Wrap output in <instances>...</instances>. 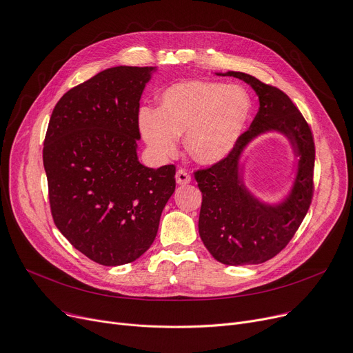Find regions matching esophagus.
Here are the masks:
<instances>
[{
  "mask_svg": "<svg viewBox=\"0 0 353 353\" xmlns=\"http://www.w3.org/2000/svg\"><path fill=\"white\" fill-rule=\"evenodd\" d=\"M176 183L178 185H183V183H190L191 182V175L186 172L185 170H178L176 175H175Z\"/></svg>",
  "mask_w": 353,
  "mask_h": 353,
  "instance_id": "1",
  "label": "esophagus"
}]
</instances>
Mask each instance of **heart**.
<instances>
[{
  "mask_svg": "<svg viewBox=\"0 0 353 353\" xmlns=\"http://www.w3.org/2000/svg\"><path fill=\"white\" fill-rule=\"evenodd\" d=\"M251 97L243 88L215 81H183L165 90L158 111L143 108L139 128L159 158L176 154L178 137L201 163L230 155L251 117Z\"/></svg>",
  "mask_w": 353,
  "mask_h": 353,
  "instance_id": "heart-1",
  "label": "heart"
}]
</instances>
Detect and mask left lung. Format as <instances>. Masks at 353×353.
<instances>
[{
  "mask_svg": "<svg viewBox=\"0 0 353 353\" xmlns=\"http://www.w3.org/2000/svg\"><path fill=\"white\" fill-rule=\"evenodd\" d=\"M250 84L259 111L230 155L194 172L202 192L199 236L211 255L225 265H256L278 255L302 223L314 196L315 142L306 119L283 91L236 71L225 74ZM278 130L300 157L294 186L278 205L263 204L245 190L239 168L240 154L255 136Z\"/></svg>",
  "mask_w": 353,
  "mask_h": 353,
  "instance_id": "1",
  "label": "left lung"
}]
</instances>
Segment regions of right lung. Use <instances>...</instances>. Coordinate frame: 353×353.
I'll use <instances>...</instances> for the list:
<instances>
[{
  "label": "right lung",
  "mask_w": 353,
  "mask_h": 353,
  "mask_svg": "<svg viewBox=\"0 0 353 353\" xmlns=\"http://www.w3.org/2000/svg\"><path fill=\"white\" fill-rule=\"evenodd\" d=\"M155 67H114L61 97L43 159L52 219L91 261L117 266L152 245L175 191V165L154 170L137 155L139 99Z\"/></svg>",
  "instance_id": "1"
}]
</instances>
